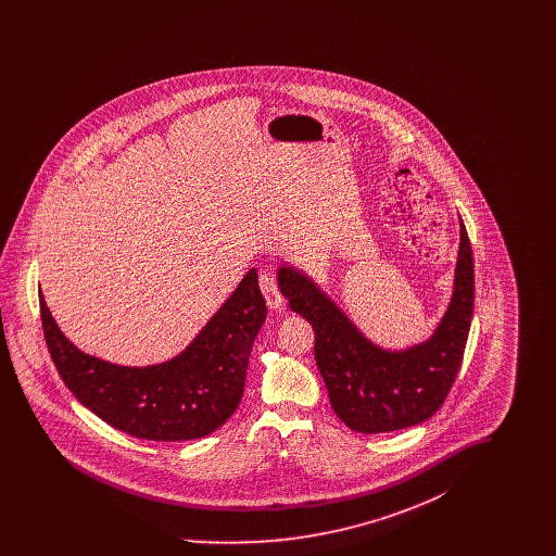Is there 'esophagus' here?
I'll use <instances>...</instances> for the list:
<instances>
[{"label":"esophagus","mask_w":556,"mask_h":556,"mask_svg":"<svg viewBox=\"0 0 556 556\" xmlns=\"http://www.w3.org/2000/svg\"><path fill=\"white\" fill-rule=\"evenodd\" d=\"M258 283H261V290L265 293V300L266 304H268V308H273V311H281V308L286 306V300H283L281 291L277 288L275 277H273L268 270H261Z\"/></svg>","instance_id":"34e87169"}]
</instances>
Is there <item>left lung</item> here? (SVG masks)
I'll use <instances>...</instances> for the list:
<instances>
[{
  "mask_svg": "<svg viewBox=\"0 0 556 556\" xmlns=\"http://www.w3.org/2000/svg\"><path fill=\"white\" fill-rule=\"evenodd\" d=\"M290 308L315 329V361L336 415L358 433H386L424 424L440 410L458 375L473 318V252L460 220V245L448 311L424 344L383 350L295 270H277Z\"/></svg>",
  "mask_w": 556,
  "mask_h": 556,
  "instance_id": "left-lung-1",
  "label": "left lung"
}]
</instances>
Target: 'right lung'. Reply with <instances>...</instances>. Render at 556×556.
<instances>
[{
	"instance_id": "1",
	"label": "right lung",
	"mask_w": 556,
	"mask_h": 556,
	"mask_svg": "<svg viewBox=\"0 0 556 556\" xmlns=\"http://www.w3.org/2000/svg\"><path fill=\"white\" fill-rule=\"evenodd\" d=\"M39 311L53 365L83 406L135 438L184 442L208 435L236 413L266 302L250 268L179 356L141 369L83 354L58 329L41 293Z\"/></svg>"
}]
</instances>
